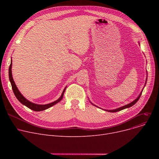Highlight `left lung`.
<instances>
[{
	"label": "left lung",
	"instance_id": "1",
	"mask_svg": "<svg viewBox=\"0 0 159 159\" xmlns=\"http://www.w3.org/2000/svg\"><path fill=\"white\" fill-rule=\"evenodd\" d=\"M141 94H142V93L139 95V96L135 100V101H133L132 102H131V103H129V104H127V105H126V106H122V107H119V108H117V109H116V110H107V111L113 112H113H116V111H119L122 110H124V109H126V108H128V107H129L133 106V105H134V104L139 101V99L140 98V96H141Z\"/></svg>",
	"mask_w": 159,
	"mask_h": 159
}]
</instances>
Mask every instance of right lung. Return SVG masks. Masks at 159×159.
Returning a JSON list of instances; mask_svg holds the SVG:
<instances>
[{"label":"right lung","instance_id":"obj_1","mask_svg":"<svg viewBox=\"0 0 159 159\" xmlns=\"http://www.w3.org/2000/svg\"><path fill=\"white\" fill-rule=\"evenodd\" d=\"M11 66H12V62H11V64L10 65V68H9V79H10V82H11L12 89L13 91V93H14L15 97H16V98H17L19 100V101L20 103H22L23 105L26 106V107L30 108V109H31L33 111H40L45 110L48 109V108L53 106V105L56 104L58 102H60L61 100L62 99V97H63V95H64V91L66 90V88L64 89L61 97L58 100H57L56 101H55L52 103H50V104H45V105H39V104H34V103H32V102H30L29 101H28L27 99L25 98L22 95V94L20 93V91L18 90V88H16V86L15 85V82L13 79V77H12Z\"/></svg>","mask_w":159,"mask_h":159}]
</instances>
